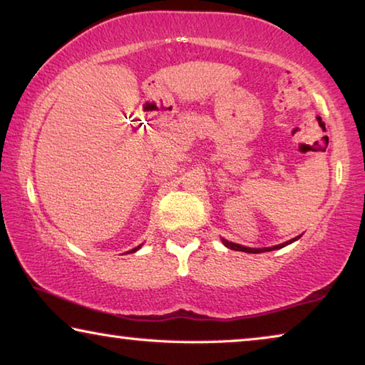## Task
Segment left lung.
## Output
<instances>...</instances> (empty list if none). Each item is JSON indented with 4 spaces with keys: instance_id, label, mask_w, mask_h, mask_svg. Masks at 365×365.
<instances>
[{
    "instance_id": "obj_1",
    "label": "left lung",
    "mask_w": 365,
    "mask_h": 365,
    "mask_svg": "<svg viewBox=\"0 0 365 365\" xmlns=\"http://www.w3.org/2000/svg\"><path fill=\"white\" fill-rule=\"evenodd\" d=\"M299 237H296V238H293V240H289V242H287V243H282V245H277V246H272V248H264V250H256V248H246V246H242V245H237V243H232V242H227V240H222V242H224V245L227 246V248H230V250H235V251H243V252H255V255H257V252H264V251H274V250H280V248H283V246H287V245H289V243H293V242H296V240H298Z\"/></svg>"
}]
</instances>
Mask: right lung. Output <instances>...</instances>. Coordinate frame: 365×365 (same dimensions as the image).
I'll list each match as a JSON object with an SVG mask.
<instances>
[{
  "label": "right lung",
  "instance_id": "1",
  "mask_svg": "<svg viewBox=\"0 0 365 365\" xmlns=\"http://www.w3.org/2000/svg\"><path fill=\"white\" fill-rule=\"evenodd\" d=\"M140 250V246H137V248H133L130 252H135V251H138Z\"/></svg>",
  "mask_w": 365,
  "mask_h": 365
}]
</instances>
